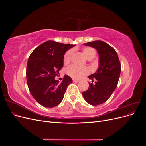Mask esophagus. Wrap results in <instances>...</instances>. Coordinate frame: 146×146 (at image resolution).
Masks as SVG:
<instances>
[{
	"label": "esophagus",
	"instance_id": "esophagus-1",
	"mask_svg": "<svg viewBox=\"0 0 146 146\" xmlns=\"http://www.w3.org/2000/svg\"><path fill=\"white\" fill-rule=\"evenodd\" d=\"M72 80H73V82H75V83L79 82V80H77V79H72Z\"/></svg>",
	"mask_w": 146,
	"mask_h": 146
}]
</instances>
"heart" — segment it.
I'll return each mask as SVG.
<instances>
[{
	"label": "heart",
	"instance_id": "b5f03b06",
	"mask_svg": "<svg viewBox=\"0 0 146 146\" xmlns=\"http://www.w3.org/2000/svg\"><path fill=\"white\" fill-rule=\"evenodd\" d=\"M82 51L83 55L88 60H92L96 55V50L94 48L90 47H84L82 49ZM72 53V50H69L65 53L63 58L64 64L69 63L71 59ZM88 72H89V70L86 67H77L74 65L69 66L66 69V73L68 76L74 78H80L83 76L86 75Z\"/></svg>",
	"mask_w": 146,
	"mask_h": 146
}]
</instances>
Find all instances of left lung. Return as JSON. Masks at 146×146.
Returning a JSON list of instances; mask_svg holds the SVG:
<instances>
[{"label":"left lung","instance_id":"8db88e82","mask_svg":"<svg viewBox=\"0 0 146 146\" xmlns=\"http://www.w3.org/2000/svg\"><path fill=\"white\" fill-rule=\"evenodd\" d=\"M97 50L99 54V68L88 76L92 80L88 89L82 92L84 99L91 105L105 102L117 87L121 71V66L116 50L102 41L84 44ZM94 81L95 84L92 83Z\"/></svg>","mask_w":146,"mask_h":146}]
</instances>
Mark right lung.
I'll list each match as a JSON object with an SVG mask.
<instances>
[{"label": "right lung", "mask_w": 146, "mask_h": 146, "mask_svg": "<svg viewBox=\"0 0 146 146\" xmlns=\"http://www.w3.org/2000/svg\"><path fill=\"white\" fill-rule=\"evenodd\" d=\"M75 46L48 41L30 54L26 71L27 85L33 98L43 107L52 108L60 104L72 82L67 75L61 83L55 77L63 66L66 52Z\"/></svg>", "instance_id": "add662e5"}]
</instances>
